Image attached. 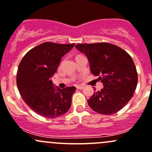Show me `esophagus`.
Masks as SVG:
<instances>
[{
    "label": "esophagus",
    "mask_w": 152,
    "mask_h": 152,
    "mask_svg": "<svg viewBox=\"0 0 152 152\" xmlns=\"http://www.w3.org/2000/svg\"><path fill=\"white\" fill-rule=\"evenodd\" d=\"M83 88L84 87L82 86H77V89H80V90L83 89Z\"/></svg>",
    "instance_id": "esophagus-1"
}]
</instances>
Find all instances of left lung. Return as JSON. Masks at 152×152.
<instances>
[{"mask_svg": "<svg viewBox=\"0 0 152 152\" xmlns=\"http://www.w3.org/2000/svg\"><path fill=\"white\" fill-rule=\"evenodd\" d=\"M75 47L86 55L91 72L99 76L104 86L88 100L90 108L105 115L123 109L133 97L137 84V72L132 57L119 46L105 42L79 43Z\"/></svg>", "mask_w": 152, "mask_h": 152, "instance_id": "8db88e82", "label": "left lung"}]
</instances>
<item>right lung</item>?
<instances>
[{
    "label": "right lung",
    "mask_w": 152,
    "mask_h": 152,
    "mask_svg": "<svg viewBox=\"0 0 152 152\" xmlns=\"http://www.w3.org/2000/svg\"><path fill=\"white\" fill-rule=\"evenodd\" d=\"M74 46L45 42L30 49L19 64L16 80L18 91L27 106L39 115L56 118L69 109L76 88H54L51 77L61 58Z\"/></svg>",
    "instance_id": "obj_1"
}]
</instances>
